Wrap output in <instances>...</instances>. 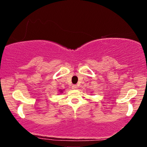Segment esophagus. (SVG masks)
Masks as SVG:
<instances>
[{"mask_svg": "<svg viewBox=\"0 0 147 147\" xmlns=\"http://www.w3.org/2000/svg\"><path fill=\"white\" fill-rule=\"evenodd\" d=\"M72 89H78V85H72Z\"/></svg>", "mask_w": 147, "mask_h": 147, "instance_id": "1", "label": "esophagus"}]
</instances>
